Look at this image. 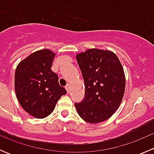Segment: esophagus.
<instances>
[{"label": "esophagus", "mask_w": 154, "mask_h": 154, "mask_svg": "<svg viewBox=\"0 0 154 154\" xmlns=\"http://www.w3.org/2000/svg\"><path fill=\"white\" fill-rule=\"evenodd\" d=\"M66 91H67V92L69 93V91H70V86H69V85H68V84L66 85Z\"/></svg>", "instance_id": "1"}]
</instances>
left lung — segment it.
I'll return each instance as SVG.
<instances>
[{
	"label": "left lung",
	"instance_id": "left-lung-1",
	"mask_svg": "<svg viewBox=\"0 0 154 154\" xmlns=\"http://www.w3.org/2000/svg\"><path fill=\"white\" fill-rule=\"evenodd\" d=\"M85 82V97L75 107L86 122L100 123L118 109L125 90L123 67L116 54L91 48L76 55Z\"/></svg>",
	"mask_w": 154,
	"mask_h": 154
}]
</instances>
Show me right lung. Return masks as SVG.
I'll use <instances>...</instances> for the list:
<instances>
[{
    "label": "right lung",
    "mask_w": 154,
    "mask_h": 154,
    "mask_svg": "<svg viewBox=\"0 0 154 154\" xmlns=\"http://www.w3.org/2000/svg\"><path fill=\"white\" fill-rule=\"evenodd\" d=\"M55 55L48 49L37 51L20 62L15 70V91L18 102L36 119L49 116L59 99L67 93L51 70Z\"/></svg>",
    "instance_id": "add662e5"
}]
</instances>
